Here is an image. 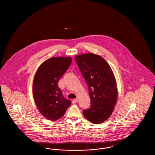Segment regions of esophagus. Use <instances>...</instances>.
I'll list each match as a JSON object with an SVG mask.
<instances>
[{"label": "esophagus", "mask_w": 155, "mask_h": 155, "mask_svg": "<svg viewBox=\"0 0 155 155\" xmlns=\"http://www.w3.org/2000/svg\"><path fill=\"white\" fill-rule=\"evenodd\" d=\"M78 102V99H74L73 101H72V103H75Z\"/></svg>", "instance_id": "34e87169"}]
</instances>
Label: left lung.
I'll return each mask as SVG.
<instances>
[{
  "instance_id": "8db88e82",
  "label": "left lung",
  "mask_w": 155,
  "mask_h": 155,
  "mask_svg": "<svg viewBox=\"0 0 155 155\" xmlns=\"http://www.w3.org/2000/svg\"><path fill=\"white\" fill-rule=\"evenodd\" d=\"M88 87L91 106L83 111L89 121L101 124L107 120L117 101L116 80L110 66L102 57L92 53L75 56Z\"/></svg>"
}]
</instances>
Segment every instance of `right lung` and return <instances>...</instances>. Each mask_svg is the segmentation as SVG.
<instances>
[{"label": "right lung", "mask_w": 155, "mask_h": 155, "mask_svg": "<svg viewBox=\"0 0 155 155\" xmlns=\"http://www.w3.org/2000/svg\"><path fill=\"white\" fill-rule=\"evenodd\" d=\"M72 61L70 57L52 58L43 62L37 70L33 81L32 93L39 112L49 120L62 117L71 101L59 88L58 82Z\"/></svg>", "instance_id": "right-lung-1"}]
</instances>
